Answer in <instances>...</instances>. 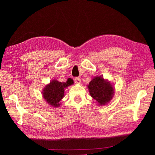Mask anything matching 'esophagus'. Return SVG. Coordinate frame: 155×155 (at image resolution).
<instances>
[{
  "label": "esophagus",
  "mask_w": 155,
  "mask_h": 155,
  "mask_svg": "<svg viewBox=\"0 0 155 155\" xmlns=\"http://www.w3.org/2000/svg\"><path fill=\"white\" fill-rule=\"evenodd\" d=\"M74 81H75V83L79 84V83H81V79L79 78H75Z\"/></svg>",
  "instance_id": "1"
}]
</instances>
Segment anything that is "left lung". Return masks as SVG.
<instances>
[{
	"label": "left lung",
	"instance_id": "8db88e82",
	"mask_svg": "<svg viewBox=\"0 0 155 155\" xmlns=\"http://www.w3.org/2000/svg\"><path fill=\"white\" fill-rule=\"evenodd\" d=\"M91 96L99 105H104L111 100L114 88L109 82L105 81L101 77H96L89 83L88 86Z\"/></svg>",
	"mask_w": 155,
	"mask_h": 155
}]
</instances>
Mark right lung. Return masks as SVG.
Instances as JSON below:
<instances>
[{"mask_svg":"<svg viewBox=\"0 0 155 155\" xmlns=\"http://www.w3.org/2000/svg\"><path fill=\"white\" fill-rule=\"evenodd\" d=\"M73 81L68 80L67 83H61L54 80L46 87L43 92V97L50 105L58 107L59 102L64 96V88L72 85Z\"/></svg>","mask_w":155,"mask_h":155,"instance_id":"1","label":"right lung"}]
</instances>
